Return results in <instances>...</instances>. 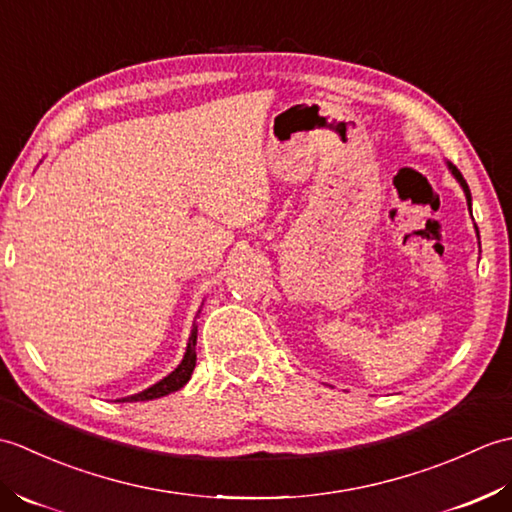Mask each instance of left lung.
Instances as JSON below:
<instances>
[{
    "label": "left lung",
    "instance_id": "obj_1",
    "mask_svg": "<svg viewBox=\"0 0 512 512\" xmlns=\"http://www.w3.org/2000/svg\"><path fill=\"white\" fill-rule=\"evenodd\" d=\"M447 167H449V171H451V176L460 182V187H462V191H464V195H466V204H469V211H471V191H469V184H466V180L462 178V173L455 169V165H451V162H447ZM473 217V215H471ZM475 231H477V226H475ZM480 237V235H477Z\"/></svg>",
    "mask_w": 512,
    "mask_h": 512
}]
</instances>
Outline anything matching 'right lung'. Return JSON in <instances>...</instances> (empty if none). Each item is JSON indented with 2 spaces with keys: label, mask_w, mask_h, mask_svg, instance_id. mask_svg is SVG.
Wrapping results in <instances>:
<instances>
[{
  "label": "right lung",
  "mask_w": 512,
  "mask_h": 512,
  "mask_svg": "<svg viewBox=\"0 0 512 512\" xmlns=\"http://www.w3.org/2000/svg\"><path fill=\"white\" fill-rule=\"evenodd\" d=\"M200 314V310H198ZM195 343H198V325L193 323V330L189 336V343H187V352H184L180 365L173 369L171 374H167L162 380H158L156 385H151L143 391H138L134 396H125L116 402H138V400H154V398H162L167 394H173V391H178L180 387H184L189 383V378L195 369Z\"/></svg>",
  "instance_id": "right-lung-1"
}]
</instances>
